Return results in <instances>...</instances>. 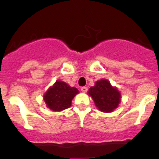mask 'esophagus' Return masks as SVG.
I'll return each instance as SVG.
<instances>
[{
	"label": "esophagus",
	"mask_w": 159,
	"mask_h": 159,
	"mask_svg": "<svg viewBox=\"0 0 159 159\" xmlns=\"http://www.w3.org/2000/svg\"><path fill=\"white\" fill-rule=\"evenodd\" d=\"M81 91H82V92H86V91H88V88L85 87V86H84V87H81Z\"/></svg>",
	"instance_id": "1"
}]
</instances>
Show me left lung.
Listing matches in <instances>:
<instances>
[{
  "label": "left lung",
  "instance_id": "obj_1",
  "mask_svg": "<svg viewBox=\"0 0 159 159\" xmlns=\"http://www.w3.org/2000/svg\"><path fill=\"white\" fill-rule=\"evenodd\" d=\"M89 94L94 100L96 107L102 111H112L121 101L119 91L112 87L108 80L97 81L94 87L90 88Z\"/></svg>",
  "mask_w": 159,
  "mask_h": 159
}]
</instances>
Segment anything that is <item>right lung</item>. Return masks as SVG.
Listing matches in <instances>:
<instances>
[{
    "label": "right lung",
    "mask_w": 159,
    "mask_h": 159,
    "mask_svg": "<svg viewBox=\"0 0 159 159\" xmlns=\"http://www.w3.org/2000/svg\"><path fill=\"white\" fill-rule=\"evenodd\" d=\"M78 93L76 88H71L65 82L57 81L53 87L48 90L44 99L50 109L60 111L70 108L72 99Z\"/></svg>",
    "instance_id": "obj_1"
}]
</instances>
